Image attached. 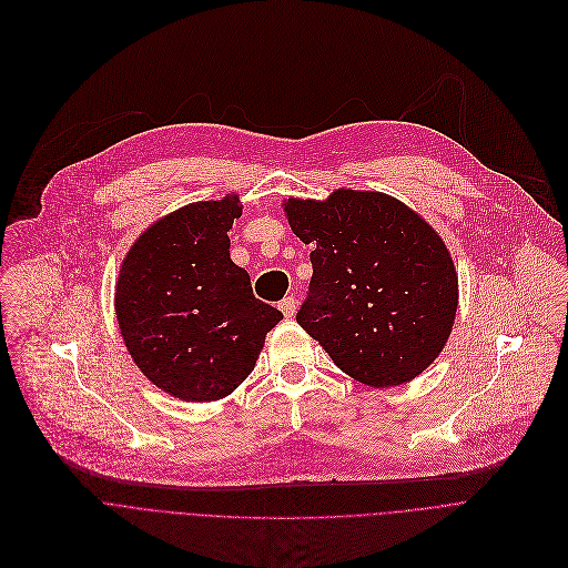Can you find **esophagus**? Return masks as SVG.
Here are the masks:
<instances>
[{"mask_svg":"<svg viewBox=\"0 0 568 568\" xmlns=\"http://www.w3.org/2000/svg\"><path fill=\"white\" fill-rule=\"evenodd\" d=\"M295 308H297L295 297H284V300L280 302V311H282L286 317H293V315H295Z\"/></svg>","mask_w":568,"mask_h":568,"instance_id":"esophagus-1","label":"esophagus"}]
</instances>
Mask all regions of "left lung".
Instances as JSON below:
<instances>
[{"label":"left lung","mask_w":568,"mask_h":568,"mask_svg":"<svg viewBox=\"0 0 568 568\" xmlns=\"http://www.w3.org/2000/svg\"><path fill=\"white\" fill-rule=\"evenodd\" d=\"M291 231L313 244L300 326L347 376L396 387L443 352L459 275L440 235L403 201L337 187L324 201H282Z\"/></svg>","instance_id":"8db88e82"}]
</instances>
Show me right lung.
<instances>
[{
  "instance_id": "right-lung-1",
  "label": "right lung",
  "mask_w": 568,
  "mask_h": 568,
  "mask_svg": "<svg viewBox=\"0 0 568 568\" xmlns=\"http://www.w3.org/2000/svg\"><path fill=\"white\" fill-rule=\"evenodd\" d=\"M240 216L235 192L187 203L145 229L119 271L113 308L125 347L143 376L179 400L233 394L282 320L231 260L229 231Z\"/></svg>"
}]
</instances>
